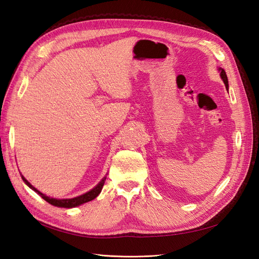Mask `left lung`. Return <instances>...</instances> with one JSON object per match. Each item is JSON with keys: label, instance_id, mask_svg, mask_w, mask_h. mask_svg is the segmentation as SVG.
I'll use <instances>...</instances> for the list:
<instances>
[{"label": "left lung", "instance_id": "obj_1", "mask_svg": "<svg viewBox=\"0 0 259 259\" xmlns=\"http://www.w3.org/2000/svg\"><path fill=\"white\" fill-rule=\"evenodd\" d=\"M218 71L221 72V77H222L223 81H224V83H225V85H226V89H227V91H228V89H229V85H228V77H227V74H226V72H225V70H224V69H222V68H219V69H218Z\"/></svg>", "mask_w": 259, "mask_h": 259}]
</instances>
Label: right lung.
I'll return each mask as SVG.
<instances>
[{"instance_id":"1","label":"right lung","mask_w":259,"mask_h":259,"mask_svg":"<svg viewBox=\"0 0 259 259\" xmlns=\"http://www.w3.org/2000/svg\"><path fill=\"white\" fill-rule=\"evenodd\" d=\"M21 178L23 182L26 183V185L28 187H30L31 189H32L33 191H35L38 195H41V197L46 201L49 202L50 204L54 205V206H57V207H65V208H71V207H75V206H79L81 204H84V203L86 202H90L92 200H94L95 198L98 197V194L101 192V189H103L104 187V184H105V180H106V177H104L103 179L100 180V183L95 187L93 188L92 190H90L89 192H86L82 195H79V197L76 198H72V199H55V198H51V197H48V195H45L44 193L40 192L37 189H35V188L31 185L28 180L23 177L21 175Z\"/></svg>"}]
</instances>
